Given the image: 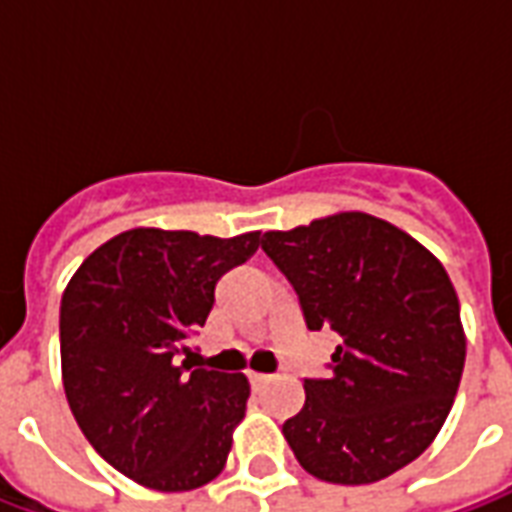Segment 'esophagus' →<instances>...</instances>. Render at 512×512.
<instances>
[{"mask_svg":"<svg viewBox=\"0 0 512 512\" xmlns=\"http://www.w3.org/2000/svg\"><path fill=\"white\" fill-rule=\"evenodd\" d=\"M249 384H252V389H255V392H260V389L268 384V376H260V373H249Z\"/></svg>","mask_w":512,"mask_h":512,"instance_id":"obj_1","label":"esophagus"}]
</instances>
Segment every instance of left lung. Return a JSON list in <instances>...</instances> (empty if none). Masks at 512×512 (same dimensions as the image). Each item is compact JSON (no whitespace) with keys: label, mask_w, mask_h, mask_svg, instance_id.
Wrapping results in <instances>:
<instances>
[{"label":"left lung","mask_w":512,"mask_h":512,"mask_svg":"<svg viewBox=\"0 0 512 512\" xmlns=\"http://www.w3.org/2000/svg\"><path fill=\"white\" fill-rule=\"evenodd\" d=\"M263 252L299 293L310 332L340 345L332 376L304 381V408L282 425L318 480L378 483L439 436L461 384V304L439 257L362 211L268 230Z\"/></svg>","instance_id":"obj_1"}]
</instances>
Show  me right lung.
I'll return each instance as SVG.
<instances>
[{
    "label": "right lung",
    "instance_id": "add662e5",
    "mask_svg": "<svg viewBox=\"0 0 512 512\" xmlns=\"http://www.w3.org/2000/svg\"><path fill=\"white\" fill-rule=\"evenodd\" d=\"M260 233L216 238L134 227L76 268L60 304L62 386L84 439L134 483L178 494L211 483L244 419L249 381L191 370L222 274Z\"/></svg>",
    "mask_w": 512,
    "mask_h": 512
}]
</instances>
